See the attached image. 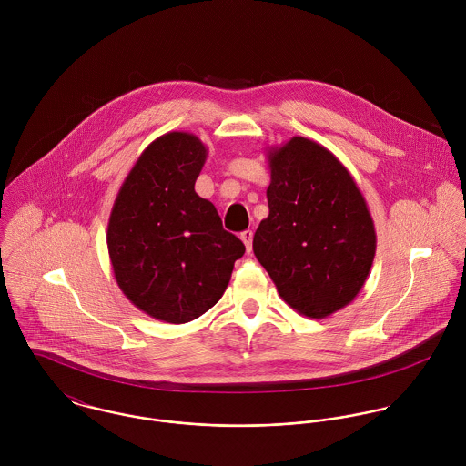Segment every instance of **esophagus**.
<instances>
[{"label":"esophagus","mask_w":466,"mask_h":466,"mask_svg":"<svg viewBox=\"0 0 466 466\" xmlns=\"http://www.w3.org/2000/svg\"><path fill=\"white\" fill-rule=\"evenodd\" d=\"M240 240L244 242V246H246V251L248 253H251V249H253V231H244L242 235H240Z\"/></svg>","instance_id":"34e87169"}]
</instances>
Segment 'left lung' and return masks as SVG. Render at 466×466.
<instances>
[{
    "label": "left lung",
    "instance_id": "left-lung-1",
    "mask_svg": "<svg viewBox=\"0 0 466 466\" xmlns=\"http://www.w3.org/2000/svg\"><path fill=\"white\" fill-rule=\"evenodd\" d=\"M268 217L253 251L279 298L298 314L325 319L364 287L377 233L348 168L323 145L294 136L267 148Z\"/></svg>",
    "mask_w": 466,
    "mask_h": 466
}]
</instances>
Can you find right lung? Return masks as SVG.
<instances>
[{
    "label": "right lung",
    "instance_id": "right-lung-1",
    "mask_svg": "<svg viewBox=\"0 0 466 466\" xmlns=\"http://www.w3.org/2000/svg\"><path fill=\"white\" fill-rule=\"evenodd\" d=\"M208 156L196 134L156 137L127 174L107 224L115 279L147 316L183 325L224 294L244 244L196 194Z\"/></svg>",
    "mask_w": 466,
    "mask_h": 466
}]
</instances>
